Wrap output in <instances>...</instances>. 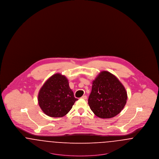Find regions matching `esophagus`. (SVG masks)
I'll return each instance as SVG.
<instances>
[{"instance_id":"34e87169","label":"esophagus","mask_w":159,"mask_h":159,"mask_svg":"<svg viewBox=\"0 0 159 159\" xmlns=\"http://www.w3.org/2000/svg\"><path fill=\"white\" fill-rule=\"evenodd\" d=\"M82 98L84 99H87V96L86 95H83L82 97Z\"/></svg>"}]
</instances>
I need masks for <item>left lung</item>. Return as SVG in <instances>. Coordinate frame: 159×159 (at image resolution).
Here are the masks:
<instances>
[{
	"label": "left lung",
	"instance_id": "obj_1",
	"mask_svg": "<svg viewBox=\"0 0 159 159\" xmlns=\"http://www.w3.org/2000/svg\"><path fill=\"white\" fill-rule=\"evenodd\" d=\"M127 99L126 91L119 80L111 73L103 71L92 82L88 104L97 117L110 119L121 112Z\"/></svg>",
	"mask_w": 159,
	"mask_h": 159
}]
</instances>
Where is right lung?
Here are the masks:
<instances>
[{
    "instance_id": "add662e5",
    "label": "right lung",
    "mask_w": 159,
    "mask_h": 159,
    "mask_svg": "<svg viewBox=\"0 0 159 159\" xmlns=\"http://www.w3.org/2000/svg\"><path fill=\"white\" fill-rule=\"evenodd\" d=\"M77 100L69 86L68 79L60 73L50 77L38 94L40 108L52 117H62L66 115Z\"/></svg>"
}]
</instances>
